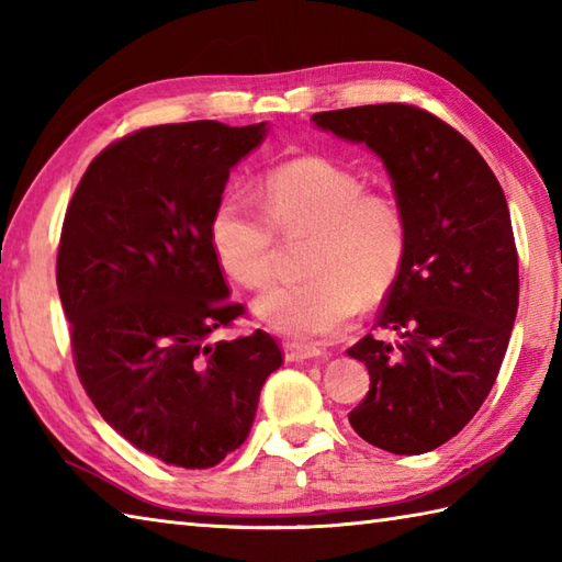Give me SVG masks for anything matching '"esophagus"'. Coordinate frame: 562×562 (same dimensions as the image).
Returning a JSON list of instances; mask_svg holds the SVG:
<instances>
[{"instance_id": "1", "label": "esophagus", "mask_w": 562, "mask_h": 562, "mask_svg": "<svg viewBox=\"0 0 562 562\" xmlns=\"http://www.w3.org/2000/svg\"><path fill=\"white\" fill-rule=\"evenodd\" d=\"M282 350H284V360L288 362H304V360H312V357L321 355V348H316V345L296 342V340L282 342Z\"/></svg>"}]
</instances>
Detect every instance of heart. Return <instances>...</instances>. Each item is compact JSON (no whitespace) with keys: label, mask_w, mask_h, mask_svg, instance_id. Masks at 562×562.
I'll use <instances>...</instances> for the list:
<instances>
[{"label":"heart","mask_w":562,"mask_h":562,"mask_svg":"<svg viewBox=\"0 0 562 562\" xmlns=\"http://www.w3.org/2000/svg\"><path fill=\"white\" fill-rule=\"evenodd\" d=\"M262 213L226 190L210 214V244L222 270L244 288H262L274 270L278 232H314L302 282L262 292L254 308L268 328L296 340L333 336L362 302H376L396 282L408 222L396 198L362 193L352 171L321 157L274 166L260 186Z\"/></svg>","instance_id":"obj_1"}]
</instances>
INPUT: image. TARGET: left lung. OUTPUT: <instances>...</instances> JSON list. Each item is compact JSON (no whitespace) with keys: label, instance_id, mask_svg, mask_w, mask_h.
Here are the masks:
<instances>
[{"label":"left lung","instance_id":"8db88e82","mask_svg":"<svg viewBox=\"0 0 562 562\" xmlns=\"http://www.w3.org/2000/svg\"><path fill=\"white\" fill-rule=\"evenodd\" d=\"M328 133L384 161L408 246L376 326L348 350L369 372L348 415L369 445L425 453L479 413L505 360L519 306V258L495 173L451 125L408 103L314 113Z\"/></svg>","mask_w":562,"mask_h":562}]
</instances>
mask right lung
<instances>
[{
  "label": "right lung",
  "instance_id": "1",
  "mask_svg": "<svg viewBox=\"0 0 562 562\" xmlns=\"http://www.w3.org/2000/svg\"><path fill=\"white\" fill-rule=\"evenodd\" d=\"M266 123L145 127L105 147L71 195L57 290L77 374L130 445L210 469L246 441L282 352L266 330L210 342L244 304L229 300L210 214Z\"/></svg>",
  "mask_w": 562,
  "mask_h": 562
}]
</instances>
